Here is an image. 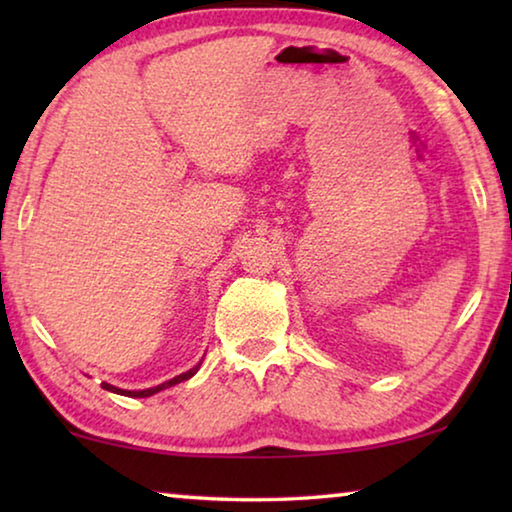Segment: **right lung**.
Wrapping results in <instances>:
<instances>
[{
  "instance_id": "right-lung-1",
  "label": "right lung",
  "mask_w": 512,
  "mask_h": 512,
  "mask_svg": "<svg viewBox=\"0 0 512 512\" xmlns=\"http://www.w3.org/2000/svg\"><path fill=\"white\" fill-rule=\"evenodd\" d=\"M198 368H201V363H198V366H194L192 370H187V372H183V375H178V377H173V379H169V381H164V384H160V386H153V388H144V391H124V388H117V386H112V384H106V381H103V388H106V391H110V393H117V395H126V397H151V395H155V393H160V391H164V388H169V386H173V384H180V381H185V379H189V377H194L196 372H198Z\"/></svg>"
}]
</instances>
